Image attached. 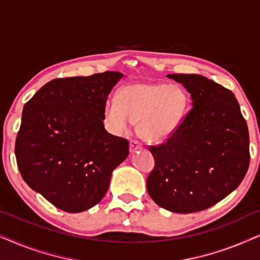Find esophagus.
<instances>
[{"instance_id":"1","label":"esophagus","mask_w":260,"mask_h":260,"mask_svg":"<svg viewBox=\"0 0 260 260\" xmlns=\"http://www.w3.org/2000/svg\"><path fill=\"white\" fill-rule=\"evenodd\" d=\"M142 149V144L138 142L137 140H131L130 141V150L131 151H136V150H140Z\"/></svg>"}]
</instances>
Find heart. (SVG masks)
<instances>
[{
    "instance_id": "obj_1",
    "label": "heart",
    "mask_w": 260,
    "mask_h": 260,
    "mask_svg": "<svg viewBox=\"0 0 260 260\" xmlns=\"http://www.w3.org/2000/svg\"><path fill=\"white\" fill-rule=\"evenodd\" d=\"M187 106V94L175 84L138 81L124 86L118 98L105 105V120L116 134H125L133 122L138 134L148 142H159L177 129Z\"/></svg>"
}]
</instances>
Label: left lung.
Masks as SVG:
<instances>
[{"label": "left lung", "mask_w": 260, "mask_h": 260, "mask_svg": "<svg viewBox=\"0 0 260 260\" xmlns=\"http://www.w3.org/2000/svg\"><path fill=\"white\" fill-rule=\"evenodd\" d=\"M168 77L187 88L193 108L166 142L149 148L155 167L147 188L159 207L188 214L239 186L250 165V137L232 91L199 74Z\"/></svg>", "instance_id": "obj_1"}]
</instances>
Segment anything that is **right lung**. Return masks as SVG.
I'll use <instances>...</instances> for the list:
<instances>
[{
	"label": "right lung",
	"mask_w": 260,
	"mask_h": 260,
	"mask_svg": "<svg viewBox=\"0 0 260 260\" xmlns=\"http://www.w3.org/2000/svg\"><path fill=\"white\" fill-rule=\"evenodd\" d=\"M119 72L58 78L23 106L15 156L21 176L56 208L79 213L108 191L129 141L105 130V105Z\"/></svg>",
	"instance_id": "add662e5"
}]
</instances>
